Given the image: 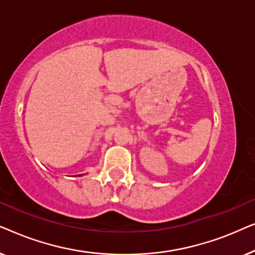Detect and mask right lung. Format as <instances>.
Wrapping results in <instances>:
<instances>
[{
    "mask_svg": "<svg viewBox=\"0 0 255 255\" xmlns=\"http://www.w3.org/2000/svg\"><path fill=\"white\" fill-rule=\"evenodd\" d=\"M79 176H82V174H80V175Z\"/></svg>",
    "mask_w": 255,
    "mask_h": 255,
    "instance_id": "right-lung-1",
    "label": "right lung"
}]
</instances>
